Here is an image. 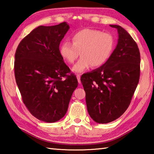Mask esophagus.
<instances>
[{
  "instance_id": "esophagus-1",
  "label": "esophagus",
  "mask_w": 154,
  "mask_h": 154,
  "mask_svg": "<svg viewBox=\"0 0 154 154\" xmlns=\"http://www.w3.org/2000/svg\"><path fill=\"white\" fill-rule=\"evenodd\" d=\"M77 79L78 80V82H79V83H81V75H77Z\"/></svg>"
}]
</instances>
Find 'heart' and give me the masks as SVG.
<instances>
[{"instance_id": "b5f03b06", "label": "heart", "mask_w": 154, "mask_h": 154, "mask_svg": "<svg viewBox=\"0 0 154 154\" xmlns=\"http://www.w3.org/2000/svg\"><path fill=\"white\" fill-rule=\"evenodd\" d=\"M72 43L64 41L60 48V54L69 64H73L80 55L81 58L72 67L75 72H82L92 66L98 68L105 63L113 52L116 41L109 32L85 28L75 32L72 36Z\"/></svg>"}]
</instances>
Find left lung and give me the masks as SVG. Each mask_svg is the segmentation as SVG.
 <instances>
[{
	"instance_id": "1",
	"label": "left lung",
	"mask_w": 154,
	"mask_h": 154,
	"mask_svg": "<svg viewBox=\"0 0 154 154\" xmlns=\"http://www.w3.org/2000/svg\"><path fill=\"white\" fill-rule=\"evenodd\" d=\"M110 26L118 30L116 49L103 66L81 77L88 113L99 124L116 120L126 111L140 77L137 43L120 26Z\"/></svg>"
}]
</instances>
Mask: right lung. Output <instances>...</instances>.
Wrapping results in <instances>:
<instances>
[{"instance_id": "obj_1", "label": "right lung", "mask_w": 154, "mask_h": 154, "mask_svg": "<svg viewBox=\"0 0 154 154\" xmlns=\"http://www.w3.org/2000/svg\"><path fill=\"white\" fill-rule=\"evenodd\" d=\"M69 28L66 22L40 26L21 41L15 54V77L23 102L34 117L48 123L65 116L78 85L60 54Z\"/></svg>"}]
</instances>
